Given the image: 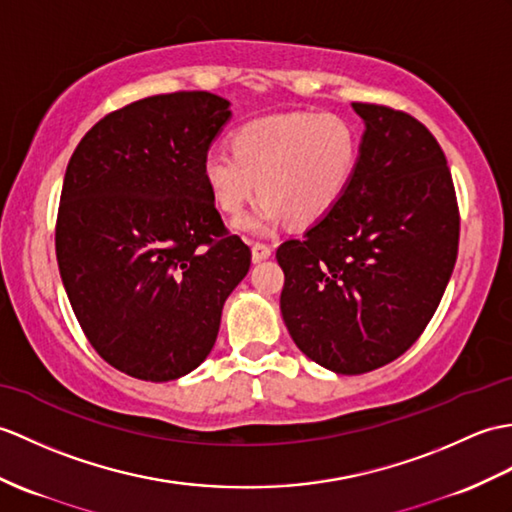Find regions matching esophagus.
I'll return each instance as SVG.
<instances>
[{
  "mask_svg": "<svg viewBox=\"0 0 512 512\" xmlns=\"http://www.w3.org/2000/svg\"><path fill=\"white\" fill-rule=\"evenodd\" d=\"M272 255V246L264 244V242H253V259L261 261V259H268Z\"/></svg>",
  "mask_w": 512,
  "mask_h": 512,
  "instance_id": "obj_1",
  "label": "esophagus"
}]
</instances>
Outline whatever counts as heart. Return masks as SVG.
Instances as JSON below:
<instances>
[{
    "mask_svg": "<svg viewBox=\"0 0 512 512\" xmlns=\"http://www.w3.org/2000/svg\"><path fill=\"white\" fill-rule=\"evenodd\" d=\"M231 149L202 159V181L216 207L240 216L257 194L259 205L237 227L268 235L290 218L314 224L329 216L353 181L362 137L340 113H281L235 130Z\"/></svg>",
    "mask_w": 512,
    "mask_h": 512,
    "instance_id": "1",
    "label": "heart"
}]
</instances>
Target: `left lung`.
Listing matches in <instances>:
<instances>
[{
  "instance_id": "obj_1",
  "label": "left lung",
  "mask_w": 512,
  "mask_h": 512,
  "mask_svg": "<svg viewBox=\"0 0 512 512\" xmlns=\"http://www.w3.org/2000/svg\"><path fill=\"white\" fill-rule=\"evenodd\" d=\"M366 130L329 216L277 248L281 316L307 358L340 375L397 360L430 323L458 255L447 159L412 115L353 102Z\"/></svg>"
}]
</instances>
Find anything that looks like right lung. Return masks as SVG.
Masks as SVG:
<instances>
[{
	"label": "right lung",
	"mask_w": 512,
	"mask_h": 512,
	"mask_svg": "<svg viewBox=\"0 0 512 512\" xmlns=\"http://www.w3.org/2000/svg\"><path fill=\"white\" fill-rule=\"evenodd\" d=\"M229 117V100L207 91L150 95L104 115L69 159L58 270L91 347L130 377L194 371L251 268L202 181Z\"/></svg>",
	"instance_id": "right-lung-1"
}]
</instances>
